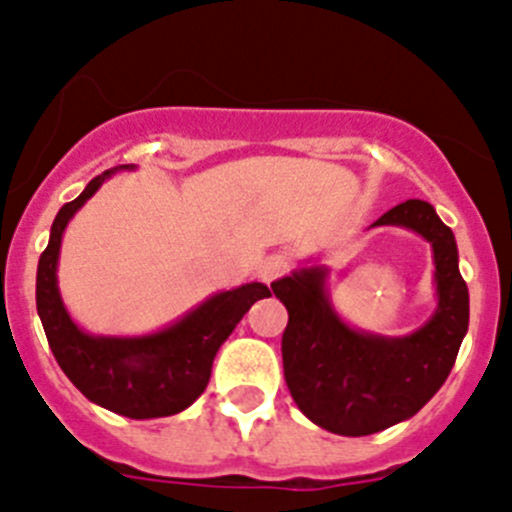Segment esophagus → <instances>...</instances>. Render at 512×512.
Segmentation results:
<instances>
[{"label": "esophagus", "mask_w": 512, "mask_h": 512, "mask_svg": "<svg viewBox=\"0 0 512 512\" xmlns=\"http://www.w3.org/2000/svg\"><path fill=\"white\" fill-rule=\"evenodd\" d=\"M285 272H288V260L280 255H270L262 260L260 280L262 283H272V280H278L280 275H285Z\"/></svg>", "instance_id": "34e87169"}]
</instances>
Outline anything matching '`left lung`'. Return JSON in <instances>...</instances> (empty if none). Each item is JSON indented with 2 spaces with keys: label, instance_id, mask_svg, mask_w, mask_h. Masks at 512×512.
<instances>
[{
  "label": "left lung",
  "instance_id": "obj_1",
  "mask_svg": "<svg viewBox=\"0 0 512 512\" xmlns=\"http://www.w3.org/2000/svg\"><path fill=\"white\" fill-rule=\"evenodd\" d=\"M371 227H401L432 247L437 308L407 336H381L351 326L328 293V267L318 257L272 283L288 308L283 369L300 412L341 437H366L412 419L455 366L470 326V295L460 275L455 234L434 207L409 199Z\"/></svg>",
  "mask_w": 512,
  "mask_h": 512
}]
</instances>
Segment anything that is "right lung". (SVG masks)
<instances>
[{
	"mask_svg": "<svg viewBox=\"0 0 512 512\" xmlns=\"http://www.w3.org/2000/svg\"><path fill=\"white\" fill-rule=\"evenodd\" d=\"M133 169L123 164L103 171L57 212L37 265V315L57 364L85 399L128 419H156L184 412L202 396L219 346L257 300L270 298V288L245 283L214 293L174 323L143 336H95L80 328L57 285L62 234L103 181Z\"/></svg>",
	"mask_w": 512,
	"mask_h": 512,
	"instance_id": "right-lung-1",
	"label": "right lung"
}]
</instances>
